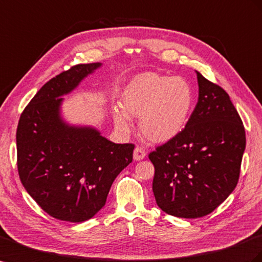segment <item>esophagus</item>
Masks as SVG:
<instances>
[{
  "mask_svg": "<svg viewBox=\"0 0 262 262\" xmlns=\"http://www.w3.org/2000/svg\"><path fill=\"white\" fill-rule=\"evenodd\" d=\"M145 151L143 150L141 146H137L134 148V152H133V159L136 161H140V160H143L145 158Z\"/></svg>",
  "mask_w": 262,
  "mask_h": 262,
  "instance_id": "esophagus-1",
  "label": "esophagus"
}]
</instances>
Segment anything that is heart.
<instances>
[{
    "label": "heart",
    "mask_w": 262,
    "mask_h": 262,
    "mask_svg": "<svg viewBox=\"0 0 262 262\" xmlns=\"http://www.w3.org/2000/svg\"><path fill=\"white\" fill-rule=\"evenodd\" d=\"M194 90L181 77L144 73L124 88L121 104L114 110L116 124L130 128V116L140 119L142 136L154 143H164L185 129L194 108Z\"/></svg>",
    "instance_id": "b5f03b06"
}]
</instances>
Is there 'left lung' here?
<instances>
[{"instance_id": "1", "label": "left lung", "mask_w": 262, "mask_h": 262, "mask_svg": "<svg viewBox=\"0 0 262 262\" xmlns=\"http://www.w3.org/2000/svg\"><path fill=\"white\" fill-rule=\"evenodd\" d=\"M196 74L199 101L185 129L148 154L158 206L181 218L206 216L227 199L246 147L244 124L228 94Z\"/></svg>"}]
</instances>
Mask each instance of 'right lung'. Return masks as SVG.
<instances>
[{
	"label": "right lung",
	"instance_id": "1",
	"mask_svg": "<svg viewBox=\"0 0 262 262\" xmlns=\"http://www.w3.org/2000/svg\"><path fill=\"white\" fill-rule=\"evenodd\" d=\"M100 62L79 63L41 87L20 115L17 169L40 208L59 221L81 223L107 201L112 183L133 158L134 144H116L90 126L67 124L61 96L73 91Z\"/></svg>",
	"mask_w": 262,
	"mask_h": 262
}]
</instances>
